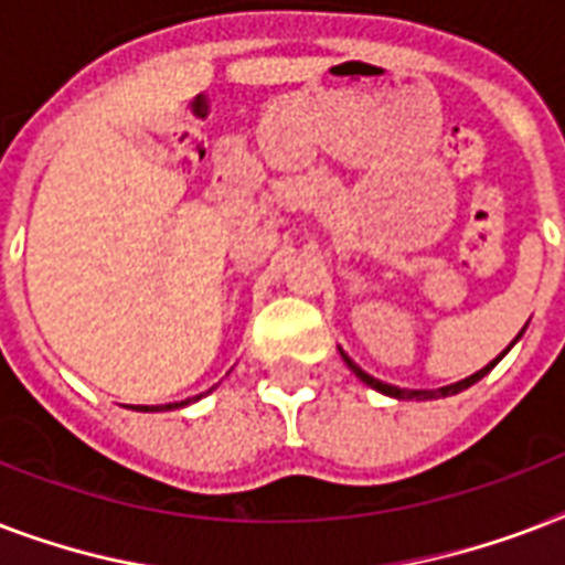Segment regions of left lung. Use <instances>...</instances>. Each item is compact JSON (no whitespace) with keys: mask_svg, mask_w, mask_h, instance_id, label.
<instances>
[{"mask_svg":"<svg viewBox=\"0 0 565 565\" xmlns=\"http://www.w3.org/2000/svg\"><path fill=\"white\" fill-rule=\"evenodd\" d=\"M519 337H522V334H519ZM519 337H516V340H519ZM516 340H513V343H516ZM513 343H510V345H513ZM510 345H508V349H504V352L499 354V358H495V361H492V363H487V366H483V370H478V372H475V375L463 377V381H457V384L439 386V390H402V386L384 384V381H377V377H372L370 372H363L361 366H358V363H354L352 358H349V354H345V352H340V354H343V361L349 363V370H352L354 375L361 377L363 384H370L372 390H377V393H384V395H393V398H416V402H425V398H446V395H457V393H460V390H466V386H472L475 381H481V377L487 375V372H490L492 366H495V363H499L501 358H504V354L510 352Z\"/></svg>","mask_w":565,"mask_h":565,"instance_id":"left-lung-1","label":"left lung"}]
</instances>
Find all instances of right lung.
I'll use <instances>...</instances> for the list:
<instances>
[{"label": "right lung", "mask_w": 565, "mask_h": 565, "mask_svg": "<svg viewBox=\"0 0 565 565\" xmlns=\"http://www.w3.org/2000/svg\"><path fill=\"white\" fill-rule=\"evenodd\" d=\"M195 398H202V395H195ZM193 398V402H195ZM184 404H190V398L188 402H175V404H152V407H149V404H137L135 411H143V413H154V411H175V407H184Z\"/></svg>", "instance_id": "obj_1"}]
</instances>
